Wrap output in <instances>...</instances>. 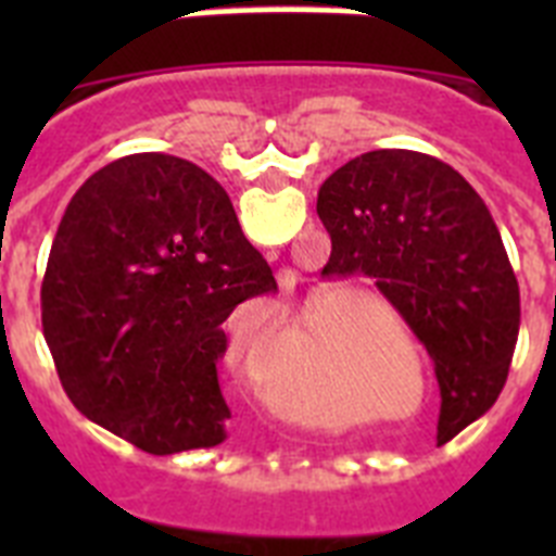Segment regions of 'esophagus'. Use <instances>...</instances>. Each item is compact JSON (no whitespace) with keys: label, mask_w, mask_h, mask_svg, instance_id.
Returning <instances> with one entry per match:
<instances>
[{"label":"esophagus","mask_w":556,"mask_h":556,"mask_svg":"<svg viewBox=\"0 0 556 556\" xmlns=\"http://www.w3.org/2000/svg\"><path fill=\"white\" fill-rule=\"evenodd\" d=\"M292 281H294V278H292Z\"/></svg>","instance_id":"esophagus-1"}]
</instances>
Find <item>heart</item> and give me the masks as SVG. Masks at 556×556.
<instances>
[{"label":"heart","mask_w":556,"mask_h":556,"mask_svg":"<svg viewBox=\"0 0 556 556\" xmlns=\"http://www.w3.org/2000/svg\"><path fill=\"white\" fill-rule=\"evenodd\" d=\"M326 342H328V317L326 312L317 314V320L312 326V337H308V356L320 358L326 353ZM331 345H337V339H331ZM378 358H372V353L362 351V348H353V353H342L339 358V372L342 378L353 381V384H362L367 378H372V372H381V365H376ZM267 395L273 397V404L278 406L287 415H308L314 424L320 426H339L348 420V406L339 404V401H320V397H312L306 406L298 404V395H294V387L289 381H281V378H273L267 384Z\"/></svg>","instance_id":"1"}]
</instances>
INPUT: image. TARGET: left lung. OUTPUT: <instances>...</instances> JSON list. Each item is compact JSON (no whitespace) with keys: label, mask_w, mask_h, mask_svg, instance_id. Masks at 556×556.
Listing matches in <instances>:
<instances>
[{"label":"left lung","mask_w":556,"mask_h":556,"mask_svg":"<svg viewBox=\"0 0 556 556\" xmlns=\"http://www.w3.org/2000/svg\"><path fill=\"white\" fill-rule=\"evenodd\" d=\"M317 214L331 233L323 273L376 278L429 351L448 443L495 404L518 342V278L488 205L434 155L372 150L320 186Z\"/></svg>","instance_id":"1"}]
</instances>
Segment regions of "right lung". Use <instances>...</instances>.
<instances>
[{"label": "right lung", "instance_id": "right-lung-1", "mask_svg": "<svg viewBox=\"0 0 556 556\" xmlns=\"http://www.w3.org/2000/svg\"><path fill=\"white\" fill-rule=\"evenodd\" d=\"M275 289L208 172L136 152L66 205L41 283L43 337L88 420L155 456L214 448L230 417L223 323Z\"/></svg>", "mask_w": 556, "mask_h": 556}]
</instances>
